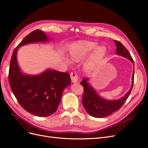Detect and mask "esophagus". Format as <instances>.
<instances>
[{
  "mask_svg": "<svg viewBox=\"0 0 148 148\" xmlns=\"http://www.w3.org/2000/svg\"><path fill=\"white\" fill-rule=\"evenodd\" d=\"M70 78L71 79V82L72 83H77L78 82V77L77 74L75 71H73L70 73Z\"/></svg>",
  "mask_w": 148,
  "mask_h": 148,
  "instance_id": "34e87169",
  "label": "esophagus"
}]
</instances>
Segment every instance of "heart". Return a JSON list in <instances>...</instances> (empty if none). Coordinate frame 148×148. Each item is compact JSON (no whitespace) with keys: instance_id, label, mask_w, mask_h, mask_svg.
Returning a JSON list of instances; mask_svg holds the SVG:
<instances>
[{"instance_id":"heart-1","label":"heart","mask_w":148,"mask_h":148,"mask_svg":"<svg viewBox=\"0 0 148 148\" xmlns=\"http://www.w3.org/2000/svg\"><path fill=\"white\" fill-rule=\"evenodd\" d=\"M95 42L89 41H79L75 43L70 50V57L72 61L78 62L84 59L92 51L91 54L88 58L84 65V69L86 71H91L99 63L107 52V49L104 46L98 47ZM65 63L67 65H71V60L67 57L64 58Z\"/></svg>"}]
</instances>
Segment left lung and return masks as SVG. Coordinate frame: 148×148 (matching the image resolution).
<instances>
[{
	"label": "left lung",
	"mask_w": 148,
	"mask_h": 148,
	"mask_svg": "<svg viewBox=\"0 0 148 148\" xmlns=\"http://www.w3.org/2000/svg\"><path fill=\"white\" fill-rule=\"evenodd\" d=\"M114 42L117 46L116 54L122 56L130 60L134 65V62L132 57L127 49L120 42L114 40ZM132 80L131 88L124 96L118 99L109 100L104 99L98 95L95 89L89 83V78L83 79L80 83L84 88L82 103L85 110L88 114L96 118L106 117L117 112L128 99L130 94L132 91L134 81V69Z\"/></svg>",
	"instance_id": "obj_1"
}]
</instances>
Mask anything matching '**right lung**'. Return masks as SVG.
Masks as SVG:
<instances>
[{"instance_id":"obj_1","label":"right lung","mask_w":148,"mask_h":148,"mask_svg":"<svg viewBox=\"0 0 148 148\" xmlns=\"http://www.w3.org/2000/svg\"><path fill=\"white\" fill-rule=\"evenodd\" d=\"M51 40L42 31H33L15 49L10 60L8 79L13 95L26 111L39 117H47L57 110L63 91L71 83L70 75L51 69L38 75L25 73L18 63L17 52L21 46Z\"/></svg>"}]
</instances>
